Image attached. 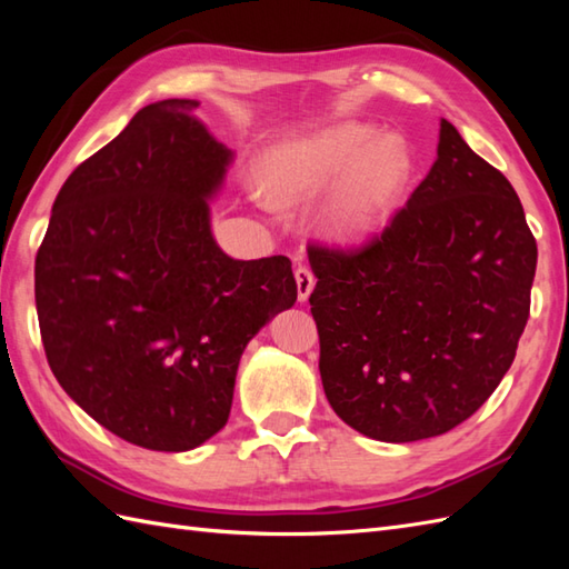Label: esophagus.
<instances>
[{
  "label": "esophagus",
  "instance_id": "34e87169",
  "mask_svg": "<svg viewBox=\"0 0 569 569\" xmlns=\"http://www.w3.org/2000/svg\"><path fill=\"white\" fill-rule=\"evenodd\" d=\"M296 286H298V300L300 303H306L312 293V288H316V276H312L308 266H298L296 269Z\"/></svg>",
  "mask_w": 569,
  "mask_h": 569
}]
</instances>
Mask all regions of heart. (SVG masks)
Wrapping results in <instances>:
<instances>
[{
    "mask_svg": "<svg viewBox=\"0 0 569 569\" xmlns=\"http://www.w3.org/2000/svg\"><path fill=\"white\" fill-rule=\"evenodd\" d=\"M413 171V149L403 134L342 119L278 139L263 153L261 180L281 204L325 192L316 210L325 239L361 244L389 222Z\"/></svg>",
    "mask_w": 569,
    "mask_h": 569,
    "instance_id": "heart-1",
    "label": "heart"
}]
</instances>
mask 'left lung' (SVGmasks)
<instances>
[{
	"label": "left lung",
	"instance_id": "1",
	"mask_svg": "<svg viewBox=\"0 0 569 569\" xmlns=\"http://www.w3.org/2000/svg\"><path fill=\"white\" fill-rule=\"evenodd\" d=\"M332 410L381 442L435 438L501 383L528 322L538 247L509 180L440 119L438 159L379 239L308 249Z\"/></svg>",
	"mask_w": 569,
	"mask_h": 569
}]
</instances>
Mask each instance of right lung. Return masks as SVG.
Instances as JSON below:
<instances>
[{"mask_svg": "<svg viewBox=\"0 0 569 569\" xmlns=\"http://www.w3.org/2000/svg\"><path fill=\"white\" fill-rule=\"evenodd\" d=\"M198 100L139 110L60 188L36 253L53 377L119 438L188 452L224 428L251 337L293 308L291 261H239L212 234L234 151Z\"/></svg>", "mask_w": 569, "mask_h": 569, "instance_id": "add662e5", "label": "right lung"}]
</instances>
